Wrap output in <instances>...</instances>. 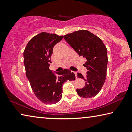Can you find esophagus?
<instances>
[{
    "label": "esophagus",
    "mask_w": 132,
    "mask_h": 132,
    "mask_svg": "<svg viewBox=\"0 0 132 132\" xmlns=\"http://www.w3.org/2000/svg\"><path fill=\"white\" fill-rule=\"evenodd\" d=\"M74 73H75V76H76V78H77V72H76V71H75L74 72Z\"/></svg>",
    "instance_id": "1"
}]
</instances>
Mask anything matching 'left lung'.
Here are the masks:
<instances>
[{
  "mask_svg": "<svg viewBox=\"0 0 132 132\" xmlns=\"http://www.w3.org/2000/svg\"><path fill=\"white\" fill-rule=\"evenodd\" d=\"M64 39L79 56L87 61L86 76L77 73V77L84 79L86 85L76 91L80 97L92 98L97 95L105 81L108 56L107 49L102 40L87 30H79L63 36Z\"/></svg>",
  "mask_w": 132,
  "mask_h": 132,
  "instance_id": "1",
  "label": "left lung"
}]
</instances>
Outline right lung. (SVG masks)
<instances>
[{"label": "right lung", "mask_w": 132, "mask_h": 132, "mask_svg": "<svg viewBox=\"0 0 132 132\" xmlns=\"http://www.w3.org/2000/svg\"><path fill=\"white\" fill-rule=\"evenodd\" d=\"M62 38L63 36L55 34L41 32L28 42L24 51L26 76L35 96L46 104L59 102L63 84L76 79L74 73L69 69L58 72L50 69L53 48Z\"/></svg>", "instance_id": "1"}]
</instances>
